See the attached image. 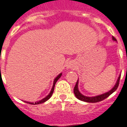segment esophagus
<instances>
[{
    "instance_id": "obj_1",
    "label": "esophagus",
    "mask_w": 127,
    "mask_h": 127,
    "mask_svg": "<svg viewBox=\"0 0 127 127\" xmlns=\"http://www.w3.org/2000/svg\"><path fill=\"white\" fill-rule=\"evenodd\" d=\"M65 66L67 69H73L75 67V63L73 62H72V61H69L68 62L66 63V65H65Z\"/></svg>"
}]
</instances>
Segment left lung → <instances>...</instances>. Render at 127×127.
Returning <instances> with one entry per match:
<instances>
[{
    "label": "left lung",
    "instance_id": "obj_1",
    "mask_svg": "<svg viewBox=\"0 0 127 127\" xmlns=\"http://www.w3.org/2000/svg\"><path fill=\"white\" fill-rule=\"evenodd\" d=\"M112 40H114V41H116V38L115 37L112 36ZM121 77V74L119 76L118 79L117 80L116 83L115 85H114V87L112 88V89L110 90L108 92L104 93V94H100V95H98V96H84L83 94H82L80 92V91H79V88H78V84H79V79H78L77 83H76V85L74 87V94L75 95L76 98H78L79 100H81V101H83V102H90V103H96V102H100V101H102L103 100L105 99L106 98H107L109 95H111L113 92H115V91L117 89V87L119 86V80H120Z\"/></svg>",
    "mask_w": 127,
    "mask_h": 127
}]
</instances>
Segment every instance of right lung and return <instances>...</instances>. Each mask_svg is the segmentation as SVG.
<instances>
[{
	"mask_svg": "<svg viewBox=\"0 0 127 127\" xmlns=\"http://www.w3.org/2000/svg\"><path fill=\"white\" fill-rule=\"evenodd\" d=\"M62 73H60L54 79V83H53V86H52V88L51 91H50V93L48 94L47 96L45 97V98H44L43 99H42L41 100H40V101H38V102H26V103H28V104H34V105H36V104H42V103H44V102H45L46 101H47L48 99H50V98L51 97L52 95V94H53V92L54 91V87H55V85L56 83V82L58 81V80L60 79V78L61 77V76H62Z\"/></svg>",
	"mask_w": 127,
	"mask_h": 127,
	"instance_id": "add662e5",
	"label": "right lung"
}]
</instances>
